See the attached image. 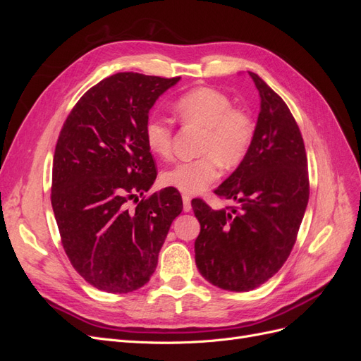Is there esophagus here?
<instances>
[{"mask_svg":"<svg viewBox=\"0 0 361 361\" xmlns=\"http://www.w3.org/2000/svg\"><path fill=\"white\" fill-rule=\"evenodd\" d=\"M182 202H183V211L185 212H190L191 211V197L188 194H183L182 195Z\"/></svg>","mask_w":361,"mask_h":361,"instance_id":"1","label":"esophagus"}]
</instances>
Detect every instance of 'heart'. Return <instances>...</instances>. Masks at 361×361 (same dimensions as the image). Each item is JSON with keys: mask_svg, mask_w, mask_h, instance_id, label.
<instances>
[{"mask_svg": "<svg viewBox=\"0 0 361 361\" xmlns=\"http://www.w3.org/2000/svg\"><path fill=\"white\" fill-rule=\"evenodd\" d=\"M171 108L182 125L202 128L197 146L200 157L167 169L161 176L164 185L195 194L220 176V164L232 169L243 162L255 137V123L245 110L232 106L227 94L211 87H197L179 96ZM143 135L152 154L170 157L173 126L169 120L150 117Z\"/></svg>", "mask_w": 361, "mask_h": 361, "instance_id": "1", "label": "heart"}]
</instances>
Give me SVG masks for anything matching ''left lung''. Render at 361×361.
Instances as JSON below:
<instances>
[{"instance_id": "1", "label": "left lung", "mask_w": 361, "mask_h": 361, "mask_svg": "<svg viewBox=\"0 0 361 361\" xmlns=\"http://www.w3.org/2000/svg\"><path fill=\"white\" fill-rule=\"evenodd\" d=\"M260 96L255 137L245 158L215 194L238 206L214 211L191 202L200 223L194 243L200 274L226 290L264 285L289 257L309 202L307 157L285 101L248 72Z\"/></svg>"}]
</instances>
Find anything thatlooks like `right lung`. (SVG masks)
<instances>
[{"label":"right lung","mask_w":361,"mask_h":361,"mask_svg":"<svg viewBox=\"0 0 361 361\" xmlns=\"http://www.w3.org/2000/svg\"><path fill=\"white\" fill-rule=\"evenodd\" d=\"M179 80L134 72L108 76L82 94L61 128L52 209L72 267L99 290L128 293L145 286L182 212L176 188L154 192L135 211L126 204L157 179L143 130L150 108Z\"/></svg>","instance_id":"1"}]
</instances>
